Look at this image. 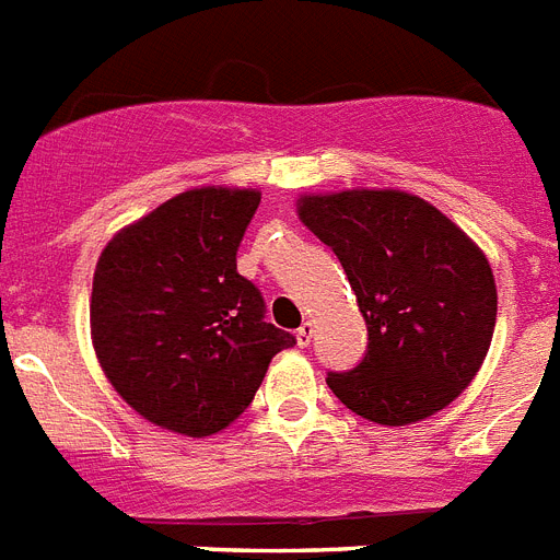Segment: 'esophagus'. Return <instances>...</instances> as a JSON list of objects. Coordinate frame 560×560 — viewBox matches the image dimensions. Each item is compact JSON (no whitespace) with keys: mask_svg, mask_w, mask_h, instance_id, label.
Here are the masks:
<instances>
[{"mask_svg":"<svg viewBox=\"0 0 560 560\" xmlns=\"http://www.w3.org/2000/svg\"><path fill=\"white\" fill-rule=\"evenodd\" d=\"M295 342L302 345V348H307V345L313 342V325H311V322H304V325L295 330Z\"/></svg>","mask_w":560,"mask_h":560,"instance_id":"1","label":"esophagus"}]
</instances>
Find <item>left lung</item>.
<instances>
[{
    "instance_id": "left-lung-1",
    "label": "left lung",
    "mask_w": 560,
    "mask_h": 560,
    "mask_svg": "<svg viewBox=\"0 0 560 560\" xmlns=\"http://www.w3.org/2000/svg\"><path fill=\"white\" fill-rule=\"evenodd\" d=\"M299 215L334 249L368 325V351L327 385L353 413L408 425L445 408L483 365L498 290L475 241L397 189L304 195Z\"/></svg>"
}]
</instances>
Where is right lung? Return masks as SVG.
<instances>
[{
	"label": "right lung",
	"instance_id": "add662e5",
	"mask_svg": "<svg viewBox=\"0 0 560 560\" xmlns=\"http://www.w3.org/2000/svg\"><path fill=\"white\" fill-rule=\"evenodd\" d=\"M261 195L189 189L108 241L94 270L91 339L108 383L149 422L207 438L238 420L295 336L265 319L235 265Z\"/></svg>",
	"mask_w": 560,
	"mask_h": 560
}]
</instances>
